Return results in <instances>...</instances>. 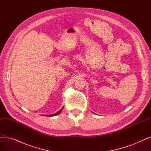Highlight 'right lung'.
Instances as JSON below:
<instances>
[{
	"mask_svg": "<svg viewBox=\"0 0 151 151\" xmlns=\"http://www.w3.org/2000/svg\"><path fill=\"white\" fill-rule=\"evenodd\" d=\"M63 108H62V109H63ZM61 109L59 111H58L57 113H56L55 114H50V115H45V116H48V117H52V116H56V115H58V114H60V113H61Z\"/></svg>",
	"mask_w": 151,
	"mask_h": 151,
	"instance_id": "obj_1",
	"label": "right lung"
}]
</instances>
